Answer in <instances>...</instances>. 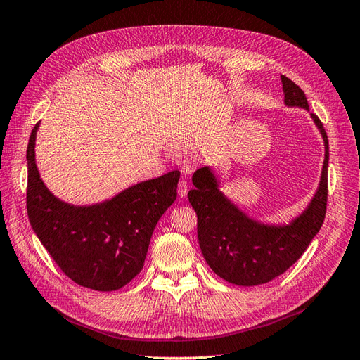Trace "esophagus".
<instances>
[{
	"mask_svg": "<svg viewBox=\"0 0 360 360\" xmlns=\"http://www.w3.org/2000/svg\"><path fill=\"white\" fill-rule=\"evenodd\" d=\"M177 192H179V197L180 198H186V195H188V181L186 180H180L179 181Z\"/></svg>",
	"mask_w": 360,
	"mask_h": 360,
	"instance_id": "obj_1",
	"label": "esophagus"
}]
</instances>
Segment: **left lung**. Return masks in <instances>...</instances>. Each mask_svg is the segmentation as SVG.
<instances>
[{
  "label": "left lung",
  "instance_id": "8db88e82",
  "mask_svg": "<svg viewBox=\"0 0 360 360\" xmlns=\"http://www.w3.org/2000/svg\"><path fill=\"white\" fill-rule=\"evenodd\" d=\"M287 106L309 111L303 90L282 75ZM324 141V162L319 189L302 214L288 225H267L243 213L219 189L213 171L193 172L188 198L198 217V242L207 264L217 276L236 285L266 284L284 274L307 250L320 231L328 205L329 141L320 118L311 114Z\"/></svg>",
  "mask_w": 360,
  "mask_h": 360
}]
</instances>
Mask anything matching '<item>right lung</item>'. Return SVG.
I'll list each match as a JSON object with an SVG mask.
<instances>
[{
    "label": "right lung",
    "mask_w": 360,
    "mask_h": 360,
    "mask_svg": "<svg viewBox=\"0 0 360 360\" xmlns=\"http://www.w3.org/2000/svg\"><path fill=\"white\" fill-rule=\"evenodd\" d=\"M39 123L27 147L30 224L57 266L78 285L114 291L144 266L151 234L177 198L180 171L134 184L114 198L93 205L58 200L41 181L34 146Z\"/></svg>",
    "instance_id": "1"
}]
</instances>
